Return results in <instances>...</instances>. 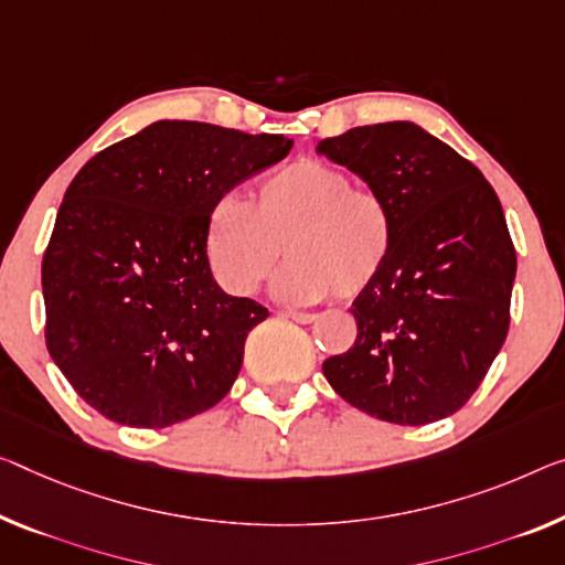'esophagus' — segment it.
I'll list each match as a JSON object with an SVG mask.
<instances>
[{
  "mask_svg": "<svg viewBox=\"0 0 565 565\" xmlns=\"http://www.w3.org/2000/svg\"><path fill=\"white\" fill-rule=\"evenodd\" d=\"M282 316L295 320V323H312V320H316L312 312H302V310H282Z\"/></svg>",
  "mask_w": 565,
  "mask_h": 565,
  "instance_id": "1",
  "label": "esophagus"
}]
</instances>
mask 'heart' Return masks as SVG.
Listing matches in <instances>:
<instances>
[{
  "mask_svg": "<svg viewBox=\"0 0 565 565\" xmlns=\"http://www.w3.org/2000/svg\"><path fill=\"white\" fill-rule=\"evenodd\" d=\"M282 247L290 263L275 280L280 298H359L394 255L396 220L379 192L353 186L349 171L295 159L257 181L253 204L222 196L206 220V257L227 292H255Z\"/></svg>",
  "mask_w": 565,
  "mask_h": 565,
  "instance_id": "heart-1",
  "label": "heart"
}]
</instances>
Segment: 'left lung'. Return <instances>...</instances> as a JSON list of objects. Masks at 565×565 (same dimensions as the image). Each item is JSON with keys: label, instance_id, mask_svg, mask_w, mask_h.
I'll return each instance as SVG.
<instances>
[{"label": "left lung", "instance_id": "1", "mask_svg": "<svg viewBox=\"0 0 565 565\" xmlns=\"http://www.w3.org/2000/svg\"><path fill=\"white\" fill-rule=\"evenodd\" d=\"M392 206L396 247L353 300L359 335L323 373L355 409L429 424L462 409L505 343L515 247L482 171L412 120L316 146Z\"/></svg>", "mask_w": 565, "mask_h": 565}]
</instances>
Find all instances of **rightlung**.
Returning <instances> with one entry per match:
<instances>
[{
	"instance_id": "right-lung-1",
	"label": "right lung",
	"mask_w": 565,
	"mask_h": 565,
	"mask_svg": "<svg viewBox=\"0 0 565 565\" xmlns=\"http://www.w3.org/2000/svg\"><path fill=\"white\" fill-rule=\"evenodd\" d=\"M290 149L277 134L156 120L77 171L42 257L45 341L95 412L163 429L227 396L267 308L216 285L206 220Z\"/></svg>"
}]
</instances>
